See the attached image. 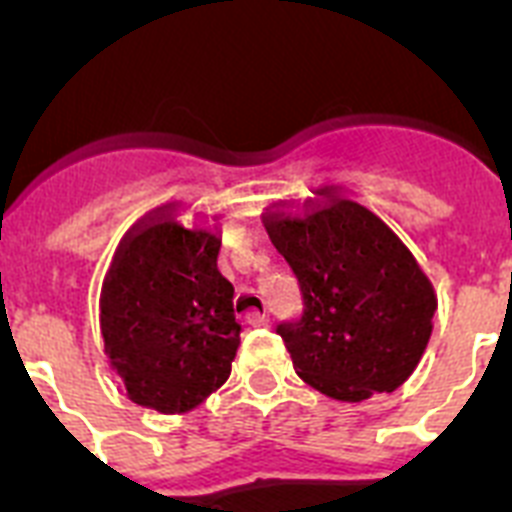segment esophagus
Returning <instances> with one entry per match:
<instances>
[{
	"label": "esophagus",
	"mask_w": 512,
	"mask_h": 512,
	"mask_svg": "<svg viewBox=\"0 0 512 512\" xmlns=\"http://www.w3.org/2000/svg\"><path fill=\"white\" fill-rule=\"evenodd\" d=\"M271 321V313H260V316L249 319V327H271Z\"/></svg>",
	"instance_id": "1"
}]
</instances>
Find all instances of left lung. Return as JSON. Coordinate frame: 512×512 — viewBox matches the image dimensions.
I'll list each match as a JSON object with an SVG mask.
<instances>
[{
    "instance_id": "1",
    "label": "left lung",
    "mask_w": 512,
    "mask_h": 512,
    "mask_svg": "<svg viewBox=\"0 0 512 512\" xmlns=\"http://www.w3.org/2000/svg\"><path fill=\"white\" fill-rule=\"evenodd\" d=\"M305 215L265 212L295 271L303 316L276 327L295 372L337 401L393 393L428 348L436 292L406 244L353 199L319 188Z\"/></svg>"
}]
</instances>
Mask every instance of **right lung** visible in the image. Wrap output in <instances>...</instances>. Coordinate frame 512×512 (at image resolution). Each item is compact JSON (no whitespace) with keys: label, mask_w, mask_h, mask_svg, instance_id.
<instances>
[{"label":"right lung","mask_w":512,"mask_h":512,"mask_svg":"<svg viewBox=\"0 0 512 512\" xmlns=\"http://www.w3.org/2000/svg\"><path fill=\"white\" fill-rule=\"evenodd\" d=\"M172 209L132 225L100 292L108 361L135 404L162 414L188 412L228 380L241 332L217 233L185 228Z\"/></svg>","instance_id":"right-lung-1"}]
</instances>
